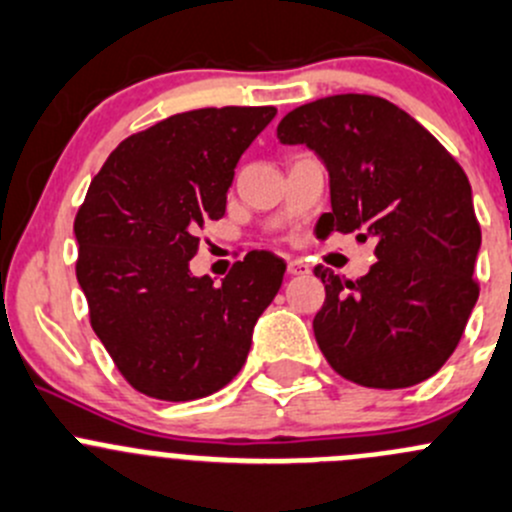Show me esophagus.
Listing matches in <instances>:
<instances>
[{"instance_id": "1", "label": "esophagus", "mask_w": 512, "mask_h": 512, "mask_svg": "<svg viewBox=\"0 0 512 512\" xmlns=\"http://www.w3.org/2000/svg\"><path fill=\"white\" fill-rule=\"evenodd\" d=\"M288 273H291V276H301V273H308V266L301 258H291V261H288Z\"/></svg>"}]
</instances>
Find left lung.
<instances>
[{
    "label": "left lung",
    "instance_id": "left-lung-1",
    "mask_svg": "<svg viewBox=\"0 0 512 512\" xmlns=\"http://www.w3.org/2000/svg\"><path fill=\"white\" fill-rule=\"evenodd\" d=\"M276 134L326 164L331 211L316 234L376 241L378 261L358 281L316 268L326 286L313 318L318 348L358 386L426 381L455 351L478 301L480 224L465 171L411 114L371 94L298 106Z\"/></svg>",
    "mask_w": 512,
    "mask_h": 512
}]
</instances>
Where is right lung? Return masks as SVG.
<instances>
[{"instance_id":"right-lung-1","label":"right lung","mask_w":512,"mask_h":512,"mask_svg":"<svg viewBox=\"0 0 512 512\" xmlns=\"http://www.w3.org/2000/svg\"><path fill=\"white\" fill-rule=\"evenodd\" d=\"M273 106L174 114L131 134L91 179L74 219L77 281L91 328L121 376L159 401H196L246 363L254 326L283 281L271 251L236 261L221 286L191 276L199 229L226 214V191Z\"/></svg>"}]
</instances>
